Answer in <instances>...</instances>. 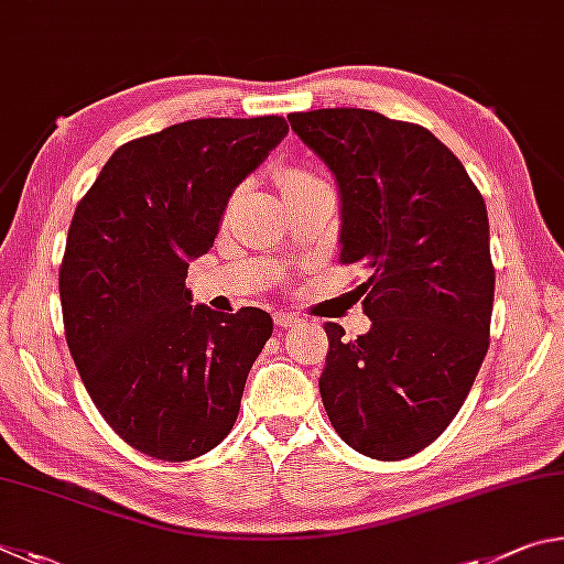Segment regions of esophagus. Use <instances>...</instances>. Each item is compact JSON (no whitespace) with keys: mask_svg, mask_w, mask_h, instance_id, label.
<instances>
[{"mask_svg":"<svg viewBox=\"0 0 564 564\" xmlns=\"http://www.w3.org/2000/svg\"><path fill=\"white\" fill-rule=\"evenodd\" d=\"M297 322H300V317L294 312H288V310H280V312H274V324L276 327H297Z\"/></svg>","mask_w":564,"mask_h":564,"instance_id":"1","label":"esophagus"}]
</instances>
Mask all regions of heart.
Masks as SVG:
<instances>
[{
  "label": "heart",
  "instance_id": "heart-1",
  "mask_svg": "<svg viewBox=\"0 0 564 564\" xmlns=\"http://www.w3.org/2000/svg\"><path fill=\"white\" fill-rule=\"evenodd\" d=\"M310 183H317V177L307 171H302V167H288V171L280 173L282 193L294 191V187H302V185H310Z\"/></svg>",
  "mask_w": 564,
  "mask_h": 564
}]
</instances>
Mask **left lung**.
Masks as SVG:
<instances>
[{
  "label": "left lung",
  "mask_w": 564,
  "mask_h": 564,
  "mask_svg": "<svg viewBox=\"0 0 564 564\" xmlns=\"http://www.w3.org/2000/svg\"><path fill=\"white\" fill-rule=\"evenodd\" d=\"M341 197V262L371 329L327 322L319 393L354 451L401 460L431 446L466 401L490 344L496 270L488 210L466 167L423 126L367 108L288 116Z\"/></svg>",
  "instance_id": "8db88e82"
}]
</instances>
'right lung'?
Here are the masks:
<instances>
[{
  "label": "right lung",
  "instance_id": "add662e5",
  "mask_svg": "<svg viewBox=\"0 0 564 564\" xmlns=\"http://www.w3.org/2000/svg\"><path fill=\"white\" fill-rule=\"evenodd\" d=\"M288 131L282 116L167 126L118 148L76 205L58 267L66 344L108 426L145 456L193 460L235 426L272 317L193 307L187 262Z\"/></svg>",
  "mask_w": 564,
  "mask_h": 564
}]
</instances>
